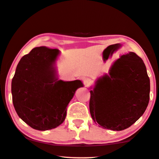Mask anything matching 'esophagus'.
I'll list each match as a JSON object with an SVG mask.
<instances>
[{
  "label": "esophagus",
  "instance_id": "1",
  "mask_svg": "<svg viewBox=\"0 0 159 159\" xmlns=\"http://www.w3.org/2000/svg\"><path fill=\"white\" fill-rule=\"evenodd\" d=\"M84 84L85 87H88L90 84H91V80L89 79V78H85L84 79Z\"/></svg>",
  "mask_w": 159,
  "mask_h": 159
}]
</instances>
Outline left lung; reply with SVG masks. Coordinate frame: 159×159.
<instances>
[{
	"instance_id": "1",
	"label": "left lung",
	"mask_w": 159,
	"mask_h": 159,
	"mask_svg": "<svg viewBox=\"0 0 159 159\" xmlns=\"http://www.w3.org/2000/svg\"><path fill=\"white\" fill-rule=\"evenodd\" d=\"M93 121L104 129L122 131L142 117L149 102L150 80L143 60L134 52L116 60L109 73L90 87Z\"/></svg>"
}]
</instances>
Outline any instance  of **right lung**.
<instances>
[{"instance_id": "right-lung-1", "label": "right lung", "mask_w": 159, "mask_h": 159, "mask_svg": "<svg viewBox=\"0 0 159 159\" xmlns=\"http://www.w3.org/2000/svg\"><path fill=\"white\" fill-rule=\"evenodd\" d=\"M59 49L35 47L21 58L11 84L17 115L34 129L46 131L64 122L66 109L81 80H59L56 61Z\"/></svg>"}]
</instances>
